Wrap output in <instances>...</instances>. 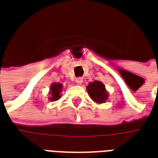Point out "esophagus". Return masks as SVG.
<instances>
[{"label":"esophagus","instance_id":"1","mask_svg":"<svg viewBox=\"0 0 158 158\" xmlns=\"http://www.w3.org/2000/svg\"><path fill=\"white\" fill-rule=\"evenodd\" d=\"M75 82L77 83V85H81L83 83V79L82 78H77L75 80Z\"/></svg>","mask_w":158,"mask_h":158}]
</instances>
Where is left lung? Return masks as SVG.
Here are the masks:
<instances>
[{"label":"left lung","instance_id":"8db88e82","mask_svg":"<svg viewBox=\"0 0 158 158\" xmlns=\"http://www.w3.org/2000/svg\"><path fill=\"white\" fill-rule=\"evenodd\" d=\"M86 89L89 97L95 102L102 104V103L106 102L108 99L109 93L107 92L105 85L102 81L95 80L94 82L89 83L88 86L86 87Z\"/></svg>","mask_w":158,"mask_h":158}]
</instances>
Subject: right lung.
I'll return each mask as SVG.
<instances>
[{
    "mask_svg": "<svg viewBox=\"0 0 158 158\" xmlns=\"http://www.w3.org/2000/svg\"><path fill=\"white\" fill-rule=\"evenodd\" d=\"M62 91V84L52 83L49 91V101L56 102L61 98V92Z\"/></svg>",
    "mask_w": 158,
    "mask_h": 158,
    "instance_id": "right-lung-1",
    "label": "right lung"
}]
</instances>
